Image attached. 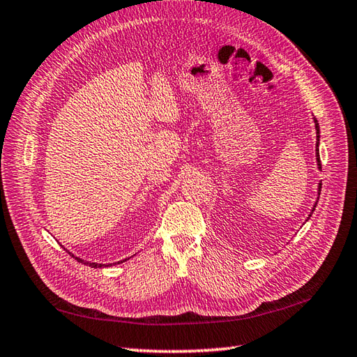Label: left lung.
I'll use <instances>...</instances> for the list:
<instances>
[{
  "instance_id": "obj_1",
  "label": "left lung",
  "mask_w": 357,
  "mask_h": 357,
  "mask_svg": "<svg viewBox=\"0 0 357 357\" xmlns=\"http://www.w3.org/2000/svg\"><path fill=\"white\" fill-rule=\"evenodd\" d=\"M314 123H316V132H317V144H316V146H317V166H319V169H322V166H321V157H319V137H321V135H319V123H317V120L314 119ZM321 189H322V183H319V191H321ZM314 208H316V205H314ZM314 208H312V211H314Z\"/></svg>"
}]
</instances>
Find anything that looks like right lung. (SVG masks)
Instances as JSON below:
<instances>
[{"label":"right lung","instance_id":"right-lung-1","mask_svg":"<svg viewBox=\"0 0 357 357\" xmlns=\"http://www.w3.org/2000/svg\"><path fill=\"white\" fill-rule=\"evenodd\" d=\"M78 261H82V264H84V265H89V266H92V268H101V266H105L103 264H96V261H86V260H83V259H78V257H75Z\"/></svg>","mask_w":357,"mask_h":357}]
</instances>
